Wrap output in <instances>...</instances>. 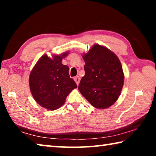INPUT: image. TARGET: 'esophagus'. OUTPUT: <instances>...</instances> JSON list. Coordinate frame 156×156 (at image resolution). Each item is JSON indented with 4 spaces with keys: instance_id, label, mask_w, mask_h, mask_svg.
<instances>
[{
    "instance_id": "obj_1",
    "label": "esophagus",
    "mask_w": 156,
    "mask_h": 156,
    "mask_svg": "<svg viewBox=\"0 0 156 156\" xmlns=\"http://www.w3.org/2000/svg\"><path fill=\"white\" fill-rule=\"evenodd\" d=\"M73 79H74V81L76 82V84H77V85H78L79 83H80V78H79L78 76H76V77H75Z\"/></svg>"
}]
</instances>
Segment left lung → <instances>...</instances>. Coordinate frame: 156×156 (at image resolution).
I'll return each mask as SVG.
<instances>
[{
    "instance_id": "8db88e82",
    "label": "left lung",
    "mask_w": 156,
    "mask_h": 156,
    "mask_svg": "<svg viewBox=\"0 0 156 156\" xmlns=\"http://www.w3.org/2000/svg\"><path fill=\"white\" fill-rule=\"evenodd\" d=\"M85 75L78 89L92 106L106 109L116 102L124 84L122 65L118 56L106 47L96 44L83 55Z\"/></svg>"
}]
</instances>
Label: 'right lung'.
I'll list each match as a JSON object with an SVG mask.
<instances>
[{
  "label": "right lung",
  "instance_id": "obj_1",
  "mask_svg": "<svg viewBox=\"0 0 156 156\" xmlns=\"http://www.w3.org/2000/svg\"><path fill=\"white\" fill-rule=\"evenodd\" d=\"M68 51L49 58L44 54L34 65L30 73L29 84L31 93L37 103L48 110L58 109L65 103L66 98L76 83L69 74V67L62 64Z\"/></svg>",
  "mask_w": 156,
  "mask_h": 156
}]
</instances>
